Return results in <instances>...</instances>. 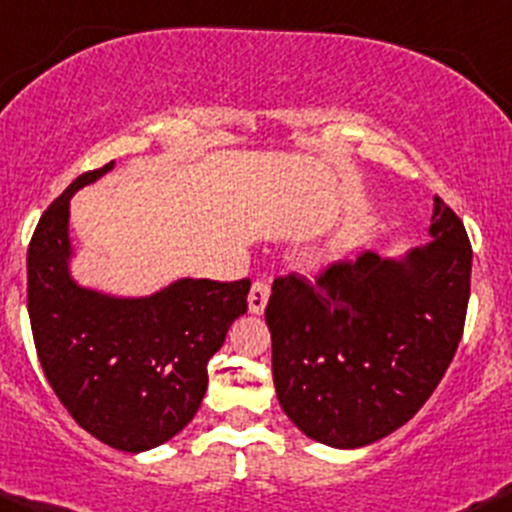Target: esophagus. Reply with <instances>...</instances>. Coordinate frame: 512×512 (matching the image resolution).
Returning a JSON list of instances; mask_svg holds the SVG:
<instances>
[{"label": "esophagus", "mask_w": 512, "mask_h": 512, "mask_svg": "<svg viewBox=\"0 0 512 512\" xmlns=\"http://www.w3.org/2000/svg\"><path fill=\"white\" fill-rule=\"evenodd\" d=\"M268 295H271V286H268L266 281H256L254 286H251V293H249V310H251V313L261 315L263 310H266Z\"/></svg>", "instance_id": "esophagus-1"}]
</instances>
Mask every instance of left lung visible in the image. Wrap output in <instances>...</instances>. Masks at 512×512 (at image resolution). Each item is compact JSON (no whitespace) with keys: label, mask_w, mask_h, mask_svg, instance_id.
I'll list each match as a JSON object with an SVG mask.
<instances>
[{"label":"left lung","mask_w":512,"mask_h":512,"mask_svg":"<svg viewBox=\"0 0 512 512\" xmlns=\"http://www.w3.org/2000/svg\"><path fill=\"white\" fill-rule=\"evenodd\" d=\"M431 241L362 251L315 283L276 278L266 305L273 384L308 439L360 449L407 424L449 370L471 295V244L436 197Z\"/></svg>","instance_id":"obj_1"}]
</instances>
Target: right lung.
<instances>
[{
    "mask_svg": "<svg viewBox=\"0 0 512 512\" xmlns=\"http://www.w3.org/2000/svg\"><path fill=\"white\" fill-rule=\"evenodd\" d=\"M113 167L73 179L39 219L26 254V305L39 362L68 414L103 444L140 453L194 419L209 357L246 313L251 281L177 278L150 295L78 283L71 197Z\"/></svg>",
    "mask_w": 512,
    "mask_h": 512,
    "instance_id": "1",
    "label": "right lung"
}]
</instances>
